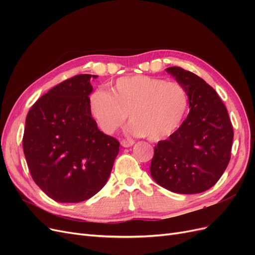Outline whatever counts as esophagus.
<instances>
[{
	"instance_id": "1",
	"label": "esophagus",
	"mask_w": 255,
	"mask_h": 255,
	"mask_svg": "<svg viewBox=\"0 0 255 255\" xmlns=\"http://www.w3.org/2000/svg\"><path fill=\"white\" fill-rule=\"evenodd\" d=\"M134 144L133 140H129V139H123L121 140V145L123 148H129V146H132Z\"/></svg>"
}]
</instances>
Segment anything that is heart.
Returning <instances> with one entry per match:
<instances>
[{"label":"heart","mask_w":255,"mask_h":255,"mask_svg":"<svg viewBox=\"0 0 255 255\" xmlns=\"http://www.w3.org/2000/svg\"><path fill=\"white\" fill-rule=\"evenodd\" d=\"M188 95L183 85L148 75L123 76L110 91L96 90L88 109L98 128L114 134L129 115L128 130L158 141L172 135L186 115Z\"/></svg>","instance_id":"1"}]
</instances>
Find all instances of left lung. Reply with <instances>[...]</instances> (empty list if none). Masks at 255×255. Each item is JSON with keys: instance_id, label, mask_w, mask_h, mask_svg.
Wrapping results in <instances>:
<instances>
[{"instance_id": "left-lung-1", "label": "left lung", "mask_w": 255, "mask_h": 255, "mask_svg": "<svg viewBox=\"0 0 255 255\" xmlns=\"http://www.w3.org/2000/svg\"><path fill=\"white\" fill-rule=\"evenodd\" d=\"M166 71L183 85L189 114L181 127L154 146L150 173L176 194H200L213 187L228 167L233 141L229 114L213 87L180 67Z\"/></svg>"}]
</instances>
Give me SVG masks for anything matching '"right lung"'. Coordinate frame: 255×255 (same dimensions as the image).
I'll list each match as a JSON object with an SVG mask.
<instances>
[{
    "mask_svg": "<svg viewBox=\"0 0 255 255\" xmlns=\"http://www.w3.org/2000/svg\"><path fill=\"white\" fill-rule=\"evenodd\" d=\"M80 74L50 89L29 110L23 151L34 182L60 203L95 196L109 180L119 141L97 127L88 109L94 90Z\"/></svg>",
    "mask_w": 255,
    "mask_h": 255,
    "instance_id": "add662e5",
    "label": "right lung"
}]
</instances>
